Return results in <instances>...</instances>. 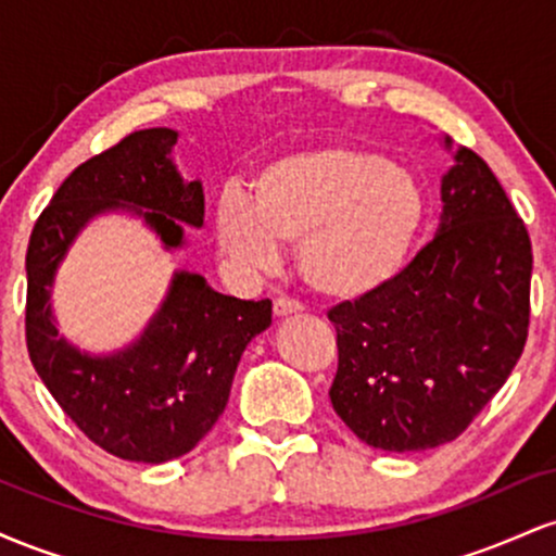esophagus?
Returning a JSON list of instances; mask_svg holds the SVG:
<instances>
[{
	"mask_svg": "<svg viewBox=\"0 0 556 556\" xmlns=\"http://www.w3.org/2000/svg\"><path fill=\"white\" fill-rule=\"evenodd\" d=\"M300 311H303V305L295 303V300H290V298H279V300H274V316H277V318H285V316L300 314Z\"/></svg>",
	"mask_w": 556,
	"mask_h": 556,
	"instance_id": "34e87169",
	"label": "esophagus"
}]
</instances>
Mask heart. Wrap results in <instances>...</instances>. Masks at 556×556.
<instances>
[{"instance_id":"heart-1","label":"heart","mask_w":556,"mask_h":556,"mask_svg":"<svg viewBox=\"0 0 556 556\" xmlns=\"http://www.w3.org/2000/svg\"><path fill=\"white\" fill-rule=\"evenodd\" d=\"M429 216L426 185L410 167L363 146L324 143L269 159L248 185L227 190L214 232L238 266L269 271L277 242H298V269L331 300L376 295L400 277Z\"/></svg>"}]
</instances>
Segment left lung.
<instances>
[{
    "label": "left lung",
    "instance_id": "obj_1",
    "mask_svg": "<svg viewBox=\"0 0 556 556\" xmlns=\"http://www.w3.org/2000/svg\"><path fill=\"white\" fill-rule=\"evenodd\" d=\"M442 203L433 240L392 285L329 311L340 350L331 407L376 450L420 452L460 437L528 340L531 238L465 146L442 175Z\"/></svg>",
    "mask_w": 556,
    "mask_h": 556
}]
</instances>
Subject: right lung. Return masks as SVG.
Here are the masks:
<instances>
[{
  "label": "right lung",
  "mask_w": 556,
  "mask_h": 556,
  "mask_svg": "<svg viewBox=\"0 0 556 556\" xmlns=\"http://www.w3.org/2000/svg\"><path fill=\"white\" fill-rule=\"evenodd\" d=\"M177 138L169 127L130 132L70 172L38 216L25 253V342L36 374L93 444L151 465L182 457L212 431L242 350L269 329L271 300L222 295L201 274L175 271L138 340L93 355L60 334L52 290L70 245L96 216H138L164 251L185 248V227H203V185L185 182L177 172Z\"/></svg>",
  "instance_id": "add662e5"
}]
</instances>
